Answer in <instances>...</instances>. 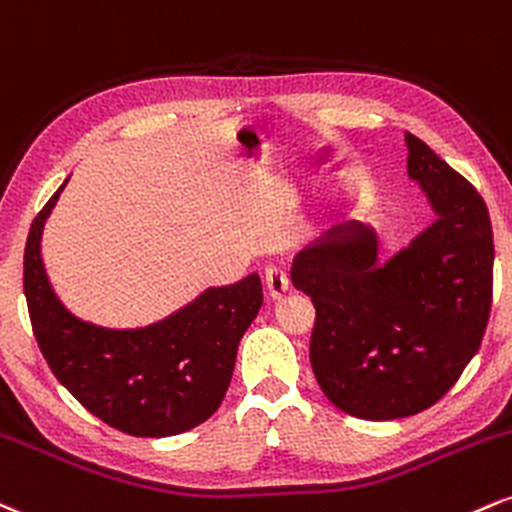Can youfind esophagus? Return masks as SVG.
Wrapping results in <instances>:
<instances>
[{
  "label": "esophagus",
  "mask_w": 512,
  "mask_h": 512,
  "mask_svg": "<svg viewBox=\"0 0 512 512\" xmlns=\"http://www.w3.org/2000/svg\"><path fill=\"white\" fill-rule=\"evenodd\" d=\"M263 278H266V287L273 297H282L287 292V287H290V278H287L285 268L275 266V263H270Z\"/></svg>",
  "instance_id": "1"
}]
</instances>
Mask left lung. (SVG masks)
<instances>
[{
	"instance_id": "obj_1",
	"label": "left lung",
	"mask_w": 512,
	"mask_h": 512,
	"mask_svg": "<svg viewBox=\"0 0 512 512\" xmlns=\"http://www.w3.org/2000/svg\"><path fill=\"white\" fill-rule=\"evenodd\" d=\"M407 172L436 222L376 266V234L333 227L292 263L316 306L311 369L338 410L371 422L429 410L482 345L494 294V232L477 189L407 134Z\"/></svg>"
}]
</instances>
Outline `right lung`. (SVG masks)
Segmentation results:
<instances>
[{
	"mask_svg": "<svg viewBox=\"0 0 512 512\" xmlns=\"http://www.w3.org/2000/svg\"><path fill=\"white\" fill-rule=\"evenodd\" d=\"M30 225L23 292L38 347L57 381L90 414L129 436L184 434L220 407L237 347L263 304L261 278L210 287L146 328L114 330L64 309L40 258V237L59 191Z\"/></svg>",
	"mask_w": 512,
	"mask_h": 512,
	"instance_id": "add662e5",
	"label": "right lung"
}]
</instances>
